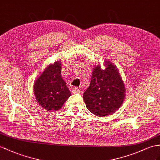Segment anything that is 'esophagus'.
<instances>
[{
	"label": "esophagus",
	"instance_id": "34e87169",
	"mask_svg": "<svg viewBox=\"0 0 160 160\" xmlns=\"http://www.w3.org/2000/svg\"><path fill=\"white\" fill-rule=\"evenodd\" d=\"M72 92L73 93H80L81 92V89L78 88L76 87H73L72 88Z\"/></svg>",
	"mask_w": 160,
	"mask_h": 160
}]
</instances>
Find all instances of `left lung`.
I'll use <instances>...</instances> for the list:
<instances>
[{"label":"left lung","mask_w":160,"mask_h":160,"mask_svg":"<svg viewBox=\"0 0 160 160\" xmlns=\"http://www.w3.org/2000/svg\"><path fill=\"white\" fill-rule=\"evenodd\" d=\"M104 67L102 69L100 64L94 66L90 84L83 97L88 109L98 117L114 113L126 96L125 85L118 68L108 60L104 61Z\"/></svg>","instance_id":"1"}]
</instances>
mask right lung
<instances>
[{
	"label": "right lung",
	"instance_id": "right-lung-1",
	"mask_svg": "<svg viewBox=\"0 0 160 160\" xmlns=\"http://www.w3.org/2000/svg\"><path fill=\"white\" fill-rule=\"evenodd\" d=\"M61 68L60 61L48 65L34 83V93L37 102L50 112L59 110L71 96L62 78Z\"/></svg>",
	"mask_w": 160,
	"mask_h": 160
}]
</instances>
